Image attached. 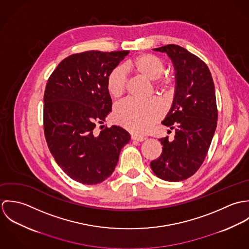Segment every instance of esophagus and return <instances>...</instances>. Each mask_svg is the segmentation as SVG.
Returning a JSON list of instances; mask_svg holds the SVG:
<instances>
[{"instance_id":"1","label":"esophagus","mask_w":249,"mask_h":249,"mask_svg":"<svg viewBox=\"0 0 249 249\" xmlns=\"http://www.w3.org/2000/svg\"><path fill=\"white\" fill-rule=\"evenodd\" d=\"M131 139H132V140H135V141H138V142H142V141L145 140L144 137L138 136V135H135V134H132V135H131Z\"/></svg>"}]
</instances>
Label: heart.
I'll return each instance as SVG.
<instances>
[{"label":"heart","instance_id":"b5f03b06","mask_svg":"<svg viewBox=\"0 0 249 249\" xmlns=\"http://www.w3.org/2000/svg\"><path fill=\"white\" fill-rule=\"evenodd\" d=\"M128 70L136 71L142 77L155 80V88L163 93L170 94L175 85V80L164 75L166 64L160 57L142 53L125 65ZM127 76L122 66H117L107 74V90L109 96L115 100L120 99L126 91ZM162 103L152 98L146 102L126 100L118 104L113 112L114 121L124 128L136 134H143L149 131L164 115Z\"/></svg>","mask_w":249,"mask_h":249}]
</instances>
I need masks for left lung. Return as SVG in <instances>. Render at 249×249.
Wrapping results in <instances>:
<instances>
[{
  "label": "left lung",
  "instance_id": "8db88e82",
  "mask_svg": "<svg viewBox=\"0 0 249 249\" xmlns=\"http://www.w3.org/2000/svg\"><path fill=\"white\" fill-rule=\"evenodd\" d=\"M153 50L166 53L177 71L174 103L162 122L176 129V136L159 139L162 153L150 168L163 180L182 181L200 168L213 139L217 120L213 77L204 61L178 45Z\"/></svg>",
  "mask_w": 249,
  "mask_h": 249
}]
</instances>
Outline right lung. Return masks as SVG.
<instances>
[{
    "label": "right lung",
    "mask_w": 249,
    "mask_h": 249,
    "mask_svg": "<svg viewBox=\"0 0 249 249\" xmlns=\"http://www.w3.org/2000/svg\"><path fill=\"white\" fill-rule=\"evenodd\" d=\"M128 53H73L48 79L44 93L45 138L57 165L76 182L93 185L105 181L114 172L121 149L130 140L129 133L121 126H106L100 132L95 129L98 124H104L112 108L107 74Z\"/></svg>",
    "instance_id": "right-lung-1"
}]
</instances>
